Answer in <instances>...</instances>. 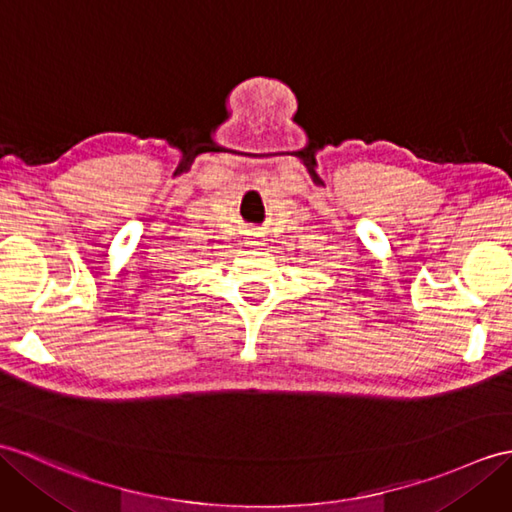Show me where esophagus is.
<instances>
[{"mask_svg":"<svg viewBox=\"0 0 512 512\" xmlns=\"http://www.w3.org/2000/svg\"><path fill=\"white\" fill-rule=\"evenodd\" d=\"M244 244H246V246H253V248L264 246V235H261L259 231H248Z\"/></svg>","mask_w":512,"mask_h":512,"instance_id":"34e87169","label":"esophagus"}]
</instances>
